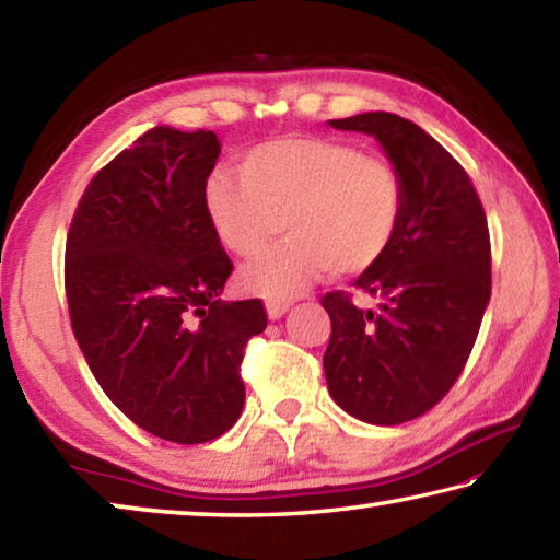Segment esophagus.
<instances>
[{
	"label": "esophagus",
	"instance_id": "34e87169",
	"mask_svg": "<svg viewBox=\"0 0 560 560\" xmlns=\"http://www.w3.org/2000/svg\"><path fill=\"white\" fill-rule=\"evenodd\" d=\"M291 303L289 301H267V314L271 320H279L283 314H287Z\"/></svg>",
	"mask_w": 560,
	"mask_h": 560
}]
</instances>
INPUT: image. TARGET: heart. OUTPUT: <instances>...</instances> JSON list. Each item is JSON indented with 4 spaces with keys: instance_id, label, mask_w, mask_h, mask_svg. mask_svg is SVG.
Returning a JSON list of instances; mask_svg holds the SVG:
<instances>
[{
    "instance_id": "1",
    "label": "heart",
    "mask_w": 560,
    "mask_h": 560,
    "mask_svg": "<svg viewBox=\"0 0 560 560\" xmlns=\"http://www.w3.org/2000/svg\"><path fill=\"white\" fill-rule=\"evenodd\" d=\"M217 240L240 259L291 236L242 271V287L291 299L334 271L348 279L375 269L400 230L405 183L381 155L336 138H277L246 150L240 175L217 167L202 185Z\"/></svg>"
}]
</instances>
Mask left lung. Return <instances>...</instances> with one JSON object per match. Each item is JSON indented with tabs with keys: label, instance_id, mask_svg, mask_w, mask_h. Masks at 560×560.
Here are the masks:
<instances>
[{
	"label": "left lung",
	"instance_id": "obj_1",
	"mask_svg": "<svg viewBox=\"0 0 560 560\" xmlns=\"http://www.w3.org/2000/svg\"><path fill=\"white\" fill-rule=\"evenodd\" d=\"M375 136L405 183L400 230L385 259L320 303L330 316L328 393L348 415L400 424L432 410L462 375L491 296V244L464 167L412 120L375 110L328 120Z\"/></svg>",
	"mask_w": 560,
	"mask_h": 560
}]
</instances>
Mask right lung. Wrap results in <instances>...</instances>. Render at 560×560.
<instances>
[{"instance_id": "right-lung-1", "label": "right lung", "mask_w": 560, "mask_h": 560, "mask_svg": "<svg viewBox=\"0 0 560 560\" xmlns=\"http://www.w3.org/2000/svg\"><path fill=\"white\" fill-rule=\"evenodd\" d=\"M212 130L158 126L101 167L66 236L73 336L103 393L160 440L202 444L240 420L259 299L222 301L232 261L207 220Z\"/></svg>"}]
</instances>
